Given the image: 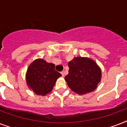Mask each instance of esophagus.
Listing matches in <instances>:
<instances>
[{
	"label": "esophagus",
	"mask_w": 127,
	"mask_h": 127,
	"mask_svg": "<svg viewBox=\"0 0 127 127\" xmlns=\"http://www.w3.org/2000/svg\"><path fill=\"white\" fill-rule=\"evenodd\" d=\"M61 74H62V76H64V72L63 71V72H61Z\"/></svg>",
	"instance_id": "obj_1"
}]
</instances>
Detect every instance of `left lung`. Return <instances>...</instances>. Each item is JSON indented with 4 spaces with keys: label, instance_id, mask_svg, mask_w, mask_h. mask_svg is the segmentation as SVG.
I'll return each instance as SVG.
<instances>
[{
    "label": "left lung",
    "instance_id": "obj_1",
    "mask_svg": "<svg viewBox=\"0 0 127 127\" xmlns=\"http://www.w3.org/2000/svg\"><path fill=\"white\" fill-rule=\"evenodd\" d=\"M69 70L64 79L68 86L78 94H85L97 88L101 71L96 63L87 57H74L68 63Z\"/></svg>",
    "mask_w": 127,
    "mask_h": 127
}]
</instances>
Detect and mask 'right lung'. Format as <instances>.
I'll return each instance as SVG.
<instances>
[{"mask_svg":"<svg viewBox=\"0 0 127 127\" xmlns=\"http://www.w3.org/2000/svg\"><path fill=\"white\" fill-rule=\"evenodd\" d=\"M55 65L41 59L35 60L29 66L26 73L28 87L37 95H45L51 92L61 74L56 71Z\"/></svg>","mask_w":127,"mask_h":127,"instance_id":"add662e5","label":"right lung"}]
</instances>
